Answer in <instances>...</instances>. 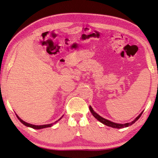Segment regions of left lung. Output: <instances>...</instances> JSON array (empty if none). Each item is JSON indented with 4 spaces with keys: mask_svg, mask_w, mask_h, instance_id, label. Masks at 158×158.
Masks as SVG:
<instances>
[{
    "mask_svg": "<svg viewBox=\"0 0 158 158\" xmlns=\"http://www.w3.org/2000/svg\"><path fill=\"white\" fill-rule=\"evenodd\" d=\"M89 109H90V112H91V114H93V116H94V117L96 118V119H98L99 122H101V123H103V124L106 125V126H108V127H113V128H117V129L124 128V127H127L130 126V125H131V124H133L134 123H135V122H137V121L139 119V117H140V116H141L142 114V113L140 114L136 118L135 120L132 121V122H131L126 123V124H117V123H114V122H110V121L106 119V118H103V117H101V116H99L98 114H96V112L94 111V109H92L91 106H89Z\"/></svg>",
    "mask_w": 158,
    "mask_h": 158,
    "instance_id": "8db88e82",
    "label": "left lung"
}]
</instances>
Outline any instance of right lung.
Masks as SVG:
<instances>
[{"label": "right lung", "instance_id": "1", "mask_svg": "<svg viewBox=\"0 0 158 158\" xmlns=\"http://www.w3.org/2000/svg\"><path fill=\"white\" fill-rule=\"evenodd\" d=\"M17 116V118H19V121H20V122L22 123L23 124H24L25 126H27V127H31V128H33V129H43V128H47V127H52V125L54 124H55V123H57V122H55V123H53V124H45V125H40V126H38V125H34V124H29V123H27V122H25L24 121H23L22 119H21L18 116ZM59 119V120H60ZM58 120V121H59Z\"/></svg>", "mask_w": 158, "mask_h": 158}]
</instances>
